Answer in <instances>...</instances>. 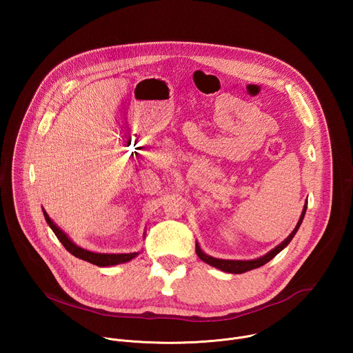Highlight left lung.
Returning a JSON list of instances; mask_svg holds the SVG:
<instances>
[{"mask_svg":"<svg viewBox=\"0 0 353 353\" xmlns=\"http://www.w3.org/2000/svg\"><path fill=\"white\" fill-rule=\"evenodd\" d=\"M306 210H307V201H306V204L303 207V211H301V215H300L294 229L292 230V233L281 244H278L275 248L268 251V253L264 254L263 257H259V259H254V260H222V259H215V257H211V256L205 254L204 251L201 250V247H199V244L196 241H195V253L204 263H207L211 267H215V268H218V270H221L223 272H229V274H243V272H247V271H251V270L260 268L264 264H267L268 261H271L276 254H279L281 251L290 243V240L294 237L296 232L299 230L301 222H303V218L306 215Z\"/></svg>","mask_w":353,"mask_h":353,"instance_id":"obj_1","label":"left lung"}]
</instances>
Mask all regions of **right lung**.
<instances>
[{
	"instance_id": "right-lung-1",
	"label": "right lung",
	"mask_w": 353,
	"mask_h": 353,
	"mask_svg": "<svg viewBox=\"0 0 353 353\" xmlns=\"http://www.w3.org/2000/svg\"><path fill=\"white\" fill-rule=\"evenodd\" d=\"M43 215H44V219L47 222V225L52 228V230L54 232V234L57 236V239L61 241V244L70 251V253L72 256H75L77 259H81L83 261H88L90 264H94L97 267H112V265H117V264H123V263H128L131 261L132 259H135L138 253H123V254H106V253H93V251H89V250H85L79 245H77L65 232H63L52 219H50V216L47 215V212L44 211L43 208ZM145 234V233H143Z\"/></svg>"
}]
</instances>
